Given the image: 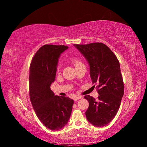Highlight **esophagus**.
I'll use <instances>...</instances> for the list:
<instances>
[{"mask_svg":"<svg viewBox=\"0 0 147 147\" xmlns=\"http://www.w3.org/2000/svg\"><path fill=\"white\" fill-rule=\"evenodd\" d=\"M81 98H82V96H75V97H74V100L75 101H76V100H78V99H81Z\"/></svg>","mask_w":147,"mask_h":147,"instance_id":"obj_1","label":"esophagus"}]
</instances>
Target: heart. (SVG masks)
Segmentation results:
<instances>
[{
    "label": "heart",
    "mask_w": 147,
    "mask_h": 147,
    "mask_svg": "<svg viewBox=\"0 0 147 147\" xmlns=\"http://www.w3.org/2000/svg\"><path fill=\"white\" fill-rule=\"evenodd\" d=\"M72 63H74L75 67H77V65H80V64H82V63H80L79 61L77 60V59H73L72 60ZM58 69H59V67H58Z\"/></svg>",
    "instance_id": "b5f03b06"
}]
</instances>
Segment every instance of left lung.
<instances>
[{
	"mask_svg": "<svg viewBox=\"0 0 147 147\" xmlns=\"http://www.w3.org/2000/svg\"><path fill=\"white\" fill-rule=\"evenodd\" d=\"M74 46L88 61L92 83L98 84L99 88L97 99L90 95L84 96L89 102L86 119L93 126H105L118 112L124 94L119 63L112 50L102 43Z\"/></svg>",
	"mask_w": 147,
	"mask_h": 147,
	"instance_id": "obj_1",
	"label": "left lung"
}]
</instances>
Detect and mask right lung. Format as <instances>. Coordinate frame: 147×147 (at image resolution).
Masks as SVG:
<instances>
[{"mask_svg":"<svg viewBox=\"0 0 147 147\" xmlns=\"http://www.w3.org/2000/svg\"><path fill=\"white\" fill-rule=\"evenodd\" d=\"M68 47L45 45L36 52L29 70V96L37 117L44 126L58 131L68 123L74 100L55 96L51 88L59 57Z\"/></svg>","mask_w":147,"mask_h":147,"instance_id":"obj_1","label":"right lung"}]
</instances>
